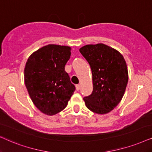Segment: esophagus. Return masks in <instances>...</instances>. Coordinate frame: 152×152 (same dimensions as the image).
Segmentation results:
<instances>
[{
    "instance_id": "1",
    "label": "esophagus",
    "mask_w": 152,
    "mask_h": 152,
    "mask_svg": "<svg viewBox=\"0 0 152 152\" xmlns=\"http://www.w3.org/2000/svg\"><path fill=\"white\" fill-rule=\"evenodd\" d=\"M80 86L79 85V84H78V85H76V90H80Z\"/></svg>"
}]
</instances>
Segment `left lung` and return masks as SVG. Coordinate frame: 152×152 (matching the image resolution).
<instances>
[{
    "instance_id": "1",
    "label": "left lung",
    "mask_w": 152,
    "mask_h": 152,
    "mask_svg": "<svg viewBox=\"0 0 152 152\" xmlns=\"http://www.w3.org/2000/svg\"><path fill=\"white\" fill-rule=\"evenodd\" d=\"M80 53L89 63L93 75V93L83 98L88 109L108 114L124 97L128 81L124 57L117 50L103 43L83 46Z\"/></svg>"
}]
</instances>
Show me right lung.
<instances>
[{
	"label": "right lung",
	"instance_id": "add662e5",
	"mask_svg": "<svg viewBox=\"0 0 152 152\" xmlns=\"http://www.w3.org/2000/svg\"><path fill=\"white\" fill-rule=\"evenodd\" d=\"M69 46L49 44L34 52L24 67V83L34 105L48 116L66 107L75 86L64 71Z\"/></svg>",
	"mask_w": 152,
	"mask_h": 152
}]
</instances>
